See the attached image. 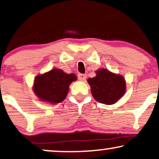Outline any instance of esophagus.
Segmentation results:
<instances>
[{
	"mask_svg": "<svg viewBox=\"0 0 159 159\" xmlns=\"http://www.w3.org/2000/svg\"><path fill=\"white\" fill-rule=\"evenodd\" d=\"M86 77H87V75H84V74H79L78 75V78H79L80 80L81 81H84L86 80Z\"/></svg>",
	"mask_w": 159,
	"mask_h": 159,
	"instance_id": "esophagus-1",
	"label": "esophagus"
}]
</instances>
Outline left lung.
Here are the masks:
<instances>
[{
  "label": "left lung",
  "mask_w": 159,
  "mask_h": 159,
  "mask_svg": "<svg viewBox=\"0 0 159 159\" xmlns=\"http://www.w3.org/2000/svg\"><path fill=\"white\" fill-rule=\"evenodd\" d=\"M96 74V77L87 80L96 101L111 105L124 96L126 91V84L122 75L113 73L107 69H98Z\"/></svg>",
  "instance_id": "obj_1"
}]
</instances>
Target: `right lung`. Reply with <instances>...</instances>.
I'll list each match as a JSON object with an SVG mask.
<instances>
[{
	"instance_id": "1",
	"label": "right lung",
	"mask_w": 159,
	"mask_h": 159,
	"mask_svg": "<svg viewBox=\"0 0 159 159\" xmlns=\"http://www.w3.org/2000/svg\"><path fill=\"white\" fill-rule=\"evenodd\" d=\"M77 80L75 74H66L63 70L55 68L35 77L33 90L42 102L50 104H58L65 99L70 84Z\"/></svg>"
}]
</instances>
